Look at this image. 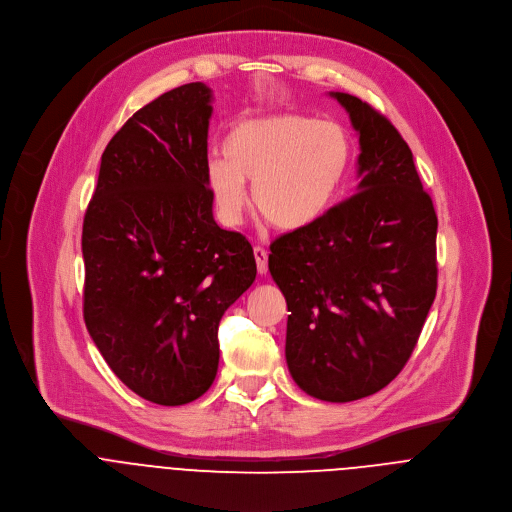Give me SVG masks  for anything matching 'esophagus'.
Masks as SVG:
<instances>
[{
	"label": "esophagus",
	"mask_w": 512,
	"mask_h": 512,
	"mask_svg": "<svg viewBox=\"0 0 512 512\" xmlns=\"http://www.w3.org/2000/svg\"><path fill=\"white\" fill-rule=\"evenodd\" d=\"M253 255H255V263H257V271H259L261 275H265V273H267V269H269V263H267V251H265L263 247H255V249H253Z\"/></svg>",
	"instance_id": "esophagus-1"
}]
</instances>
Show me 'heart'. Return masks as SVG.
I'll return each mask as SVG.
<instances>
[{
	"label": "heart",
	"mask_w": 512,
	"mask_h": 512,
	"mask_svg": "<svg viewBox=\"0 0 512 512\" xmlns=\"http://www.w3.org/2000/svg\"><path fill=\"white\" fill-rule=\"evenodd\" d=\"M223 159L207 165L219 219L237 225L247 207L245 181L259 215L273 227L297 231L319 221L339 197L353 159V143L337 121L279 113L237 123Z\"/></svg>",
	"instance_id": "1"
}]
</instances>
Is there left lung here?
Masks as SVG:
<instances>
[{
	"label": "left lung",
	"instance_id": "obj_1",
	"mask_svg": "<svg viewBox=\"0 0 512 512\" xmlns=\"http://www.w3.org/2000/svg\"><path fill=\"white\" fill-rule=\"evenodd\" d=\"M359 133V187L319 221L271 243L285 295V357L311 397L349 403L407 365L437 295V213L395 125L331 91Z\"/></svg>",
	"mask_w": 512,
	"mask_h": 512
}]
</instances>
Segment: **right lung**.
Returning a JSON list of instances; mask_svg holds the SVG:
<instances>
[{"mask_svg": "<svg viewBox=\"0 0 512 512\" xmlns=\"http://www.w3.org/2000/svg\"><path fill=\"white\" fill-rule=\"evenodd\" d=\"M211 99L195 81L135 111L83 219L85 327L119 381L165 407L211 387L219 321L257 275L251 243L213 219Z\"/></svg>", "mask_w": 512, "mask_h": 512, "instance_id": "add662e5", "label": "right lung"}]
</instances>
